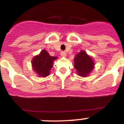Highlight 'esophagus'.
<instances>
[{
	"instance_id": "obj_1",
	"label": "esophagus",
	"mask_w": 124,
	"mask_h": 124,
	"mask_svg": "<svg viewBox=\"0 0 124 124\" xmlns=\"http://www.w3.org/2000/svg\"><path fill=\"white\" fill-rule=\"evenodd\" d=\"M61 56L62 57H63V58H64V57L66 56V53L64 51H62L61 53Z\"/></svg>"
}]
</instances>
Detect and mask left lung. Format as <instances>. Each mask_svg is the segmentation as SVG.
<instances>
[{
	"mask_svg": "<svg viewBox=\"0 0 124 124\" xmlns=\"http://www.w3.org/2000/svg\"><path fill=\"white\" fill-rule=\"evenodd\" d=\"M95 61L84 50H81L74 58V68L77 75L81 77H87L95 68Z\"/></svg>",
	"mask_w": 124,
	"mask_h": 124,
	"instance_id": "1",
	"label": "left lung"
}]
</instances>
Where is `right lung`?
Instances as JSON below:
<instances>
[{
	"label": "right lung",
	"instance_id": "add662e5",
	"mask_svg": "<svg viewBox=\"0 0 124 124\" xmlns=\"http://www.w3.org/2000/svg\"><path fill=\"white\" fill-rule=\"evenodd\" d=\"M56 56H51L46 49H43L39 54L34 56L31 61L32 67L38 77H46L50 75L51 69Z\"/></svg>",
	"mask_w": 124,
	"mask_h": 124
}]
</instances>
